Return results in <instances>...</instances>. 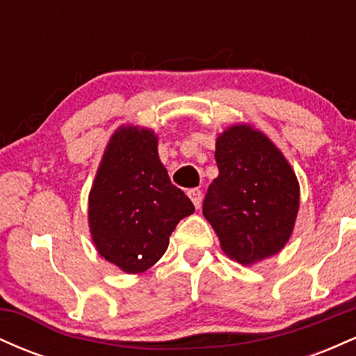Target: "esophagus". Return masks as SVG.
I'll use <instances>...</instances> for the list:
<instances>
[{
    "label": "esophagus",
    "mask_w": 356,
    "mask_h": 356,
    "mask_svg": "<svg viewBox=\"0 0 356 356\" xmlns=\"http://www.w3.org/2000/svg\"><path fill=\"white\" fill-rule=\"evenodd\" d=\"M187 195L191 197V201H192V204H194L195 209H199V207H201V202H202L201 191H199V189H189V191H187Z\"/></svg>",
    "instance_id": "esophagus-1"
}]
</instances>
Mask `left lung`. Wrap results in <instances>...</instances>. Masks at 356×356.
<instances>
[{"label": "left lung", "instance_id": "8db88e82", "mask_svg": "<svg viewBox=\"0 0 356 356\" xmlns=\"http://www.w3.org/2000/svg\"><path fill=\"white\" fill-rule=\"evenodd\" d=\"M219 175L202 214L224 254L243 266L277 254L295 229L300 182L288 159L266 134L234 124L216 138Z\"/></svg>", "mask_w": 356, "mask_h": 356}]
</instances>
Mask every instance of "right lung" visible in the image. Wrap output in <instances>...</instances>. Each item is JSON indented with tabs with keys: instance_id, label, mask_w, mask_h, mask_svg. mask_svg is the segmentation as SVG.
I'll return each mask as SVG.
<instances>
[{
	"instance_id": "1",
	"label": "right lung",
	"mask_w": 356,
	"mask_h": 356,
	"mask_svg": "<svg viewBox=\"0 0 356 356\" xmlns=\"http://www.w3.org/2000/svg\"><path fill=\"white\" fill-rule=\"evenodd\" d=\"M152 129L120 125L110 137L88 194L95 249L127 275H140L167 251L194 204L170 184Z\"/></svg>"
}]
</instances>
